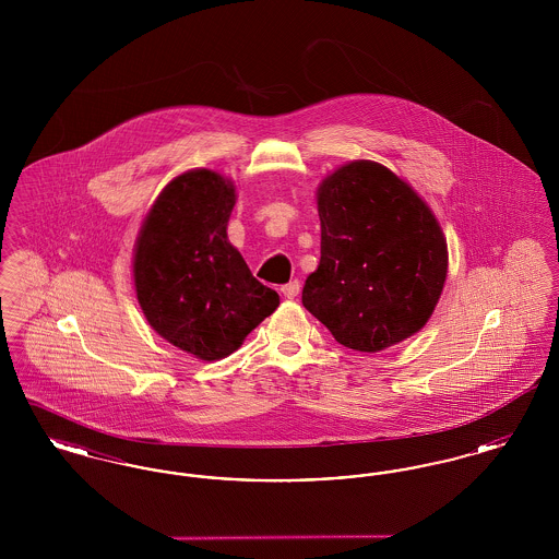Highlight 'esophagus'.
Listing matches in <instances>:
<instances>
[{
  "label": "esophagus",
  "mask_w": 559,
  "mask_h": 559,
  "mask_svg": "<svg viewBox=\"0 0 559 559\" xmlns=\"http://www.w3.org/2000/svg\"><path fill=\"white\" fill-rule=\"evenodd\" d=\"M281 293H283L287 299H295V297H297V293H299V281H292V283L283 285V287H281Z\"/></svg>",
  "instance_id": "esophagus-1"
}]
</instances>
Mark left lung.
Listing matches in <instances>:
<instances>
[{
    "mask_svg": "<svg viewBox=\"0 0 559 559\" xmlns=\"http://www.w3.org/2000/svg\"><path fill=\"white\" fill-rule=\"evenodd\" d=\"M320 262L301 304L342 346L381 352L424 329L444 289L449 249L426 201L374 160L319 187Z\"/></svg>",
    "mask_w": 559,
    "mask_h": 559,
    "instance_id": "1",
    "label": "left lung"
}]
</instances>
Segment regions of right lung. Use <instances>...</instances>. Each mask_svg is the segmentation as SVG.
Masks as SVG:
<instances>
[{"label": "right lung", "mask_w": 559, "mask_h": 559, "mask_svg": "<svg viewBox=\"0 0 559 559\" xmlns=\"http://www.w3.org/2000/svg\"><path fill=\"white\" fill-rule=\"evenodd\" d=\"M235 203L228 178L190 169L160 190L133 249V285L148 324L207 362L239 349L281 304L228 240Z\"/></svg>", "instance_id": "add662e5"}]
</instances>
